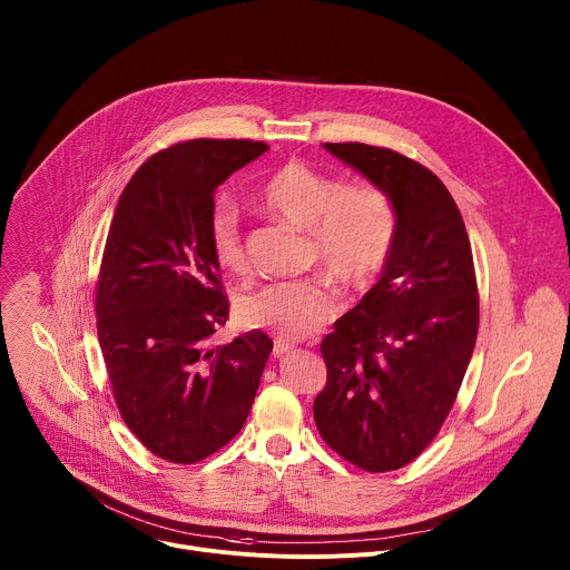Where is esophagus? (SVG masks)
Returning <instances> with one entry per match:
<instances>
[{
  "instance_id": "obj_1",
  "label": "esophagus",
  "mask_w": 570,
  "mask_h": 570,
  "mask_svg": "<svg viewBox=\"0 0 570 570\" xmlns=\"http://www.w3.org/2000/svg\"><path fill=\"white\" fill-rule=\"evenodd\" d=\"M291 350H293V345H288V343H284V341H275V343H273V356H275V358L288 354Z\"/></svg>"
}]
</instances>
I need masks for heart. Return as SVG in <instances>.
Here are the masks:
<instances>
[{"mask_svg": "<svg viewBox=\"0 0 570 570\" xmlns=\"http://www.w3.org/2000/svg\"><path fill=\"white\" fill-rule=\"evenodd\" d=\"M259 205L279 220L308 232V268L345 293L372 288L390 264L399 234V209L376 183L343 185L304 161H286L259 189ZM209 253L234 277L250 273L238 212L218 203L207 220ZM336 313L334 291L322 279L277 282L240 295L238 320L279 341H302Z\"/></svg>", "mask_w": 570, "mask_h": 570, "instance_id": "b5f03b06", "label": "heart"}]
</instances>
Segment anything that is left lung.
<instances>
[{
  "label": "left lung",
  "instance_id": "8db88e82",
  "mask_svg": "<svg viewBox=\"0 0 570 570\" xmlns=\"http://www.w3.org/2000/svg\"><path fill=\"white\" fill-rule=\"evenodd\" d=\"M324 148L399 209L387 268L320 343L327 385L313 401L322 440L383 473L413 462L453 409L480 322L473 255L462 214L431 169L361 141Z\"/></svg>",
  "mask_w": 570,
  "mask_h": 570
}]
</instances>
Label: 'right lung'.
<instances>
[{"label": "right lung", "mask_w": 570, "mask_h": 570, "mask_svg": "<svg viewBox=\"0 0 570 570\" xmlns=\"http://www.w3.org/2000/svg\"><path fill=\"white\" fill-rule=\"evenodd\" d=\"M268 144L189 139L157 150L119 196L97 279V334L117 409L157 458L194 464L246 424L273 341L216 343L229 317L209 253L214 191Z\"/></svg>", "instance_id": "obj_1"}]
</instances>
